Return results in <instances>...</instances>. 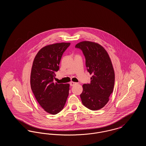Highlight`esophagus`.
Here are the masks:
<instances>
[{
    "label": "esophagus",
    "mask_w": 146,
    "mask_h": 146,
    "mask_svg": "<svg viewBox=\"0 0 146 146\" xmlns=\"http://www.w3.org/2000/svg\"><path fill=\"white\" fill-rule=\"evenodd\" d=\"M76 83H75V82H70V85L71 86H74V85H75L76 84Z\"/></svg>",
    "instance_id": "1"
}]
</instances>
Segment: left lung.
Listing matches in <instances>:
<instances>
[{
	"label": "left lung",
	"mask_w": 146,
	"mask_h": 146,
	"mask_svg": "<svg viewBox=\"0 0 146 146\" xmlns=\"http://www.w3.org/2000/svg\"><path fill=\"white\" fill-rule=\"evenodd\" d=\"M76 48L82 50L87 70L92 76L90 83L83 85L82 102L91 110H100L108 102L114 88L115 74L111 58L104 48L96 42H80Z\"/></svg>",
	"instance_id": "obj_1"
}]
</instances>
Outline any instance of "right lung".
<instances>
[{
  "instance_id": "add662e5",
  "label": "right lung",
  "mask_w": 146,
  "mask_h": 146,
  "mask_svg": "<svg viewBox=\"0 0 146 146\" xmlns=\"http://www.w3.org/2000/svg\"><path fill=\"white\" fill-rule=\"evenodd\" d=\"M70 42L45 46L35 56L31 73V87L35 97L45 111L56 114L62 110L69 94V84L54 83L55 72L63 52Z\"/></svg>"
}]
</instances>
